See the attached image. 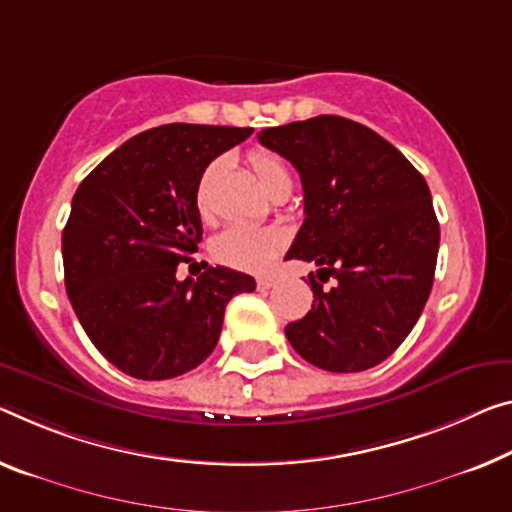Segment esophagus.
<instances>
[{
	"instance_id": "obj_1",
	"label": "esophagus",
	"mask_w": 512,
	"mask_h": 512,
	"mask_svg": "<svg viewBox=\"0 0 512 512\" xmlns=\"http://www.w3.org/2000/svg\"><path fill=\"white\" fill-rule=\"evenodd\" d=\"M277 277H258V281H256V286H258V290H270V288H274L277 286Z\"/></svg>"
}]
</instances>
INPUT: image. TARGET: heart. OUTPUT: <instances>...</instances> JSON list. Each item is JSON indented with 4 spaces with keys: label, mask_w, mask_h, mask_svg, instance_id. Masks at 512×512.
<instances>
[{
    "label": "heart",
    "mask_w": 512,
    "mask_h": 512,
    "mask_svg": "<svg viewBox=\"0 0 512 512\" xmlns=\"http://www.w3.org/2000/svg\"><path fill=\"white\" fill-rule=\"evenodd\" d=\"M249 164L251 169H254L258 183H261L263 190L270 196L293 187V178H290L286 162H283L277 153L265 151V148H256V151L249 153ZM212 171H215V167H210L206 171L203 185H206V180L212 176ZM281 247V233L272 229H258V226L235 224L219 233L217 238L212 240L210 249L212 256L226 265L240 267V270L263 272L265 267H270Z\"/></svg>",
    "instance_id": "heart-1"
}]
</instances>
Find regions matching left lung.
Returning <instances> with one entry per match:
<instances>
[{
	"label": "left lung",
	"mask_w": 512,
	"mask_h": 512,
	"mask_svg": "<svg viewBox=\"0 0 512 512\" xmlns=\"http://www.w3.org/2000/svg\"><path fill=\"white\" fill-rule=\"evenodd\" d=\"M300 171L304 224L286 258L316 263L311 311L286 325L295 352L332 373H359L396 352L435 279L439 222L426 180L366 125L322 114L258 132Z\"/></svg>",
	"instance_id": "1"
}]
</instances>
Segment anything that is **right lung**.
Here are the masks:
<instances>
[{
  "label": "right lung",
  "mask_w": 512,
  "mask_h": 512,
  "mask_svg": "<svg viewBox=\"0 0 512 512\" xmlns=\"http://www.w3.org/2000/svg\"><path fill=\"white\" fill-rule=\"evenodd\" d=\"M251 132L160 125L125 141L77 187L61 235L66 293L91 343L125 375L192 371L215 350L231 297L256 288L254 277L219 265L176 277L203 235V171Z\"/></svg>",
  "instance_id": "add662e5"
}]
</instances>
